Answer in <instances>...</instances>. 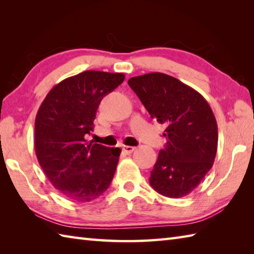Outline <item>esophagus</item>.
<instances>
[{"label":"esophagus","instance_id":"esophagus-1","mask_svg":"<svg viewBox=\"0 0 254 254\" xmlns=\"http://www.w3.org/2000/svg\"><path fill=\"white\" fill-rule=\"evenodd\" d=\"M124 152H126L127 154H131L132 152H134V150H135V147H133V146H123V148H122Z\"/></svg>","mask_w":254,"mask_h":254}]
</instances>
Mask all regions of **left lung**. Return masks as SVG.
I'll return each instance as SVG.
<instances>
[{
	"instance_id": "8db88e82",
	"label": "left lung",
	"mask_w": 254,
	"mask_h": 254,
	"mask_svg": "<svg viewBox=\"0 0 254 254\" xmlns=\"http://www.w3.org/2000/svg\"><path fill=\"white\" fill-rule=\"evenodd\" d=\"M127 84L150 117L166 126L167 143L150 171V186L167 197L188 195L212 168L217 152V123L208 102L164 73L132 77Z\"/></svg>"
}]
</instances>
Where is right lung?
I'll return each mask as SVG.
<instances>
[{
	"label": "right lung",
	"instance_id": "1",
	"mask_svg": "<svg viewBox=\"0 0 254 254\" xmlns=\"http://www.w3.org/2000/svg\"><path fill=\"white\" fill-rule=\"evenodd\" d=\"M126 75L85 71L57 84L39 107L35 152L47 178L64 197L85 203L105 193L115 176L120 148L87 142L101 99Z\"/></svg>",
	"mask_w": 254,
	"mask_h": 254
}]
</instances>
